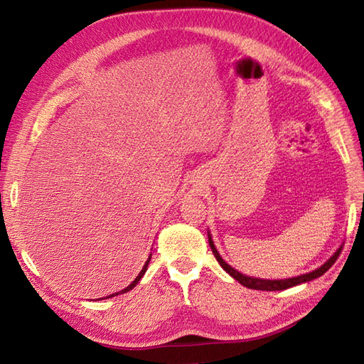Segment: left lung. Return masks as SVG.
Instances as JSON below:
<instances>
[{
    "label": "left lung",
    "mask_w": 364,
    "mask_h": 364,
    "mask_svg": "<svg viewBox=\"0 0 364 364\" xmlns=\"http://www.w3.org/2000/svg\"><path fill=\"white\" fill-rule=\"evenodd\" d=\"M208 241H210V247L214 253L215 259L219 261V264L223 267L225 272H228L231 277L237 280L241 284H244L245 288H250V289H258V291H282V289H288L292 288V286L300 284V283H306V282H311L314 278H318L321 275H323L327 272V270L335 264V261L338 259L339 253H341V247L335 252L333 257H331L327 262H323L321 267H318L313 272H308L304 275H299V277H292V278H286V280H264V278H255V277H249V275H242L241 272H237L236 269L231 267L230 264H227L225 261L222 259V257L219 255L218 249H215V245L211 239V235H208Z\"/></svg>",
    "instance_id": "1"
}]
</instances>
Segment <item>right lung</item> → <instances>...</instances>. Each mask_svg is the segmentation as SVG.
<instances>
[{
    "instance_id": "add662e5",
    "label": "right lung",
    "mask_w": 364,
    "mask_h": 364,
    "mask_svg": "<svg viewBox=\"0 0 364 364\" xmlns=\"http://www.w3.org/2000/svg\"><path fill=\"white\" fill-rule=\"evenodd\" d=\"M150 259H151V255H150V257H149V259H146L145 261V264H144V267H142V270H141V272H139V275L136 277V280L133 282V283H131L129 286H127V288L125 289H122V291H119V292H114V294H111V296H107V299H109V297H114V296H119V294H125V292H128V291H131V289H133L134 288V286L139 283V280H141V278L144 277V274H145V270H146V267H149V262H150Z\"/></svg>"
}]
</instances>
